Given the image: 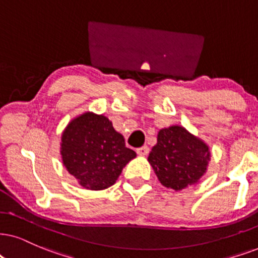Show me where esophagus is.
<instances>
[{
  "label": "esophagus",
  "instance_id": "1",
  "mask_svg": "<svg viewBox=\"0 0 258 258\" xmlns=\"http://www.w3.org/2000/svg\"><path fill=\"white\" fill-rule=\"evenodd\" d=\"M137 153H138L139 156H146L149 153V148L148 146H142V148L137 149Z\"/></svg>",
  "mask_w": 258,
  "mask_h": 258
}]
</instances>
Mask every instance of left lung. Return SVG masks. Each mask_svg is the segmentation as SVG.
Returning a JSON list of instances; mask_svg holds the SVG:
<instances>
[{"label":"left lung","instance_id":"8db88e82","mask_svg":"<svg viewBox=\"0 0 258 258\" xmlns=\"http://www.w3.org/2000/svg\"><path fill=\"white\" fill-rule=\"evenodd\" d=\"M211 157L205 140L183 126L172 125L159 130L157 144L149 153L148 161L161 184L177 191L200 182Z\"/></svg>","mask_w":258,"mask_h":258}]
</instances>
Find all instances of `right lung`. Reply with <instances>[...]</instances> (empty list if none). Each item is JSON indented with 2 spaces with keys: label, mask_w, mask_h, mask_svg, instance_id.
Returning a JSON list of instances; mask_svg holds the SVG:
<instances>
[{
  "label": "right lung",
  "mask_w": 258,
  "mask_h": 258,
  "mask_svg": "<svg viewBox=\"0 0 258 258\" xmlns=\"http://www.w3.org/2000/svg\"><path fill=\"white\" fill-rule=\"evenodd\" d=\"M63 165L78 184L102 190L115 183L122 169L137 156L126 148L121 133L103 114L84 112L71 119L61 133Z\"/></svg>",
  "instance_id": "right-lung-1"
}]
</instances>
